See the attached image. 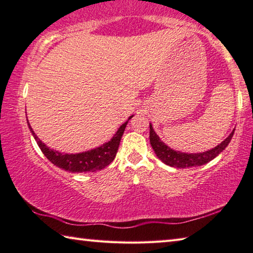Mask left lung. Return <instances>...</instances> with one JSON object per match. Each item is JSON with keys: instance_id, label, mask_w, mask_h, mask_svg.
<instances>
[{"instance_id": "left-lung-1", "label": "left lung", "mask_w": 253, "mask_h": 253, "mask_svg": "<svg viewBox=\"0 0 253 253\" xmlns=\"http://www.w3.org/2000/svg\"><path fill=\"white\" fill-rule=\"evenodd\" d=\"M234 134V129L231 134L225 138L220 145L216 147L210 149L208 152L198 153V154H186L176 152L169 147L165 143H163L160 139V137L154 131L152 125H149V142H151L152 147L155 152L156 156L160 160L165 163L166 165L172 166V168L177 169H187V168H195V166H201L207 164L208 162L212 161L214 157H216L221 152H223L228 144L232 139V136Z\"/></svg>"}]
</instances>
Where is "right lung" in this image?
Segmentation results:
<instances>
[{"mask_svg":"<svg viewBox=\"0 0 253 253\" xmlns=\"http://www.w3.org/2000/svg\"><path fill=\"white\" fill-rule=\"evenodd\" d=\"M131 117L132 116L128 118V121H129ZM128 121L119 127L118 131L115 134V136L108 143L104 144L102 146L96 149H92V151L79 154H62L60 152L52 151V149L46 147L45 145L41 142L40 138H38V136L36 135V132L33 131L32 127L30 126L29 121L28 125L30 128V131L32 132L34 139L37 140V143L39 145L42 153L44 154V156L48 158L52 164L71 173H84L100 170L102 169H105L106 166H108L110 163L115 160V156H116L119 147V143H121V139L124 131H125Z\"/></svg>","mask_w":253,"mask_h":253,"instance_id":"obj_1","label":"right lung"}]
</instances>
